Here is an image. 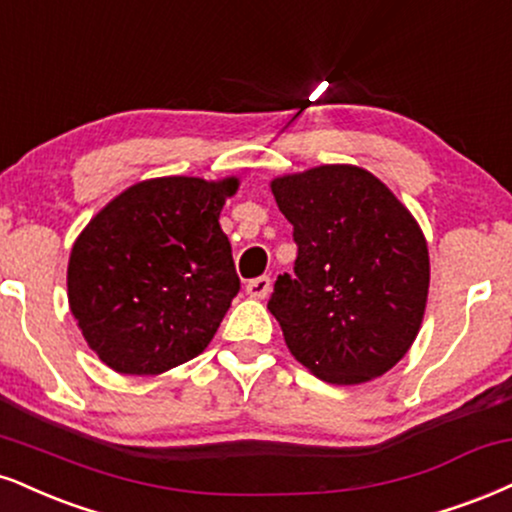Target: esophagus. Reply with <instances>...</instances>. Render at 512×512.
I'll list each match as a JSON object with an SVG mask.
<instances>
[{
    "instance_id": "1",
    "label": "esophagus",
    "mask_w": 512,
    "mask_h": 512,
    "mask_svg": "<svg viewBox=\"0 0 512 512\" xmlns=\"http://www.w3.org/2000/svg\"><path fill=\"white\" fill-rule=\"evenodd\" d=\"M269 291H272V279L269 276H257V279L248 281V286H245V293L255 300L267 298Z\"/></svg>"
}]
</instances>
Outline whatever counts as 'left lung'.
I'll list each match as a JSON object with an SVG mask.
<instances>
[{
    "label": "left lung",
    "mask_w": 512,
    "mask_h": 512,
    "mask_svg": "<svg viewBox=\"0 0 512 512\" xmlns=\"http://www.w3.org/2000/svg\"><path fill=\"white\" fill-rule=\"evenodd\" d=\"M269 186L298 243L295 276L276 279L267 305L291 355L338 386L386 374L427 307L429 250L417 219L355 164L312 166Z\"/></svg>",
    "instance_id": "1"
}]
</instances>
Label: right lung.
I'll return each instance as SVG.
<instances>
[{"label": "right lung", "instance_id": "obj_1", "mask_svg": "<svg viewBox=\"0 0 512 512\" xmlns=\"http://www.w3.org/2000/svg\"><path fill=\"white\" fill-rule=\"evenodd\" d=\"M236 176H162L107 202L69 257V307L107 367L150 377L209 346L240 281L219 226Z\"/></svg>", "mask_w": 512, "mask_h": 512}]
</instances>
